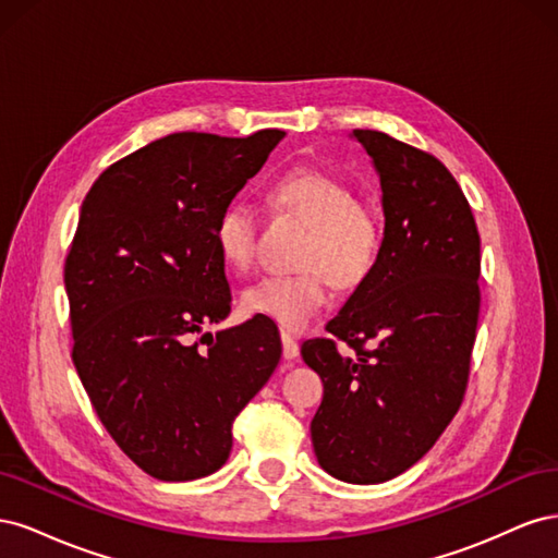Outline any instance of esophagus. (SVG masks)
Returning a JSON list of instances; mask_svg holds the SVG:
<instances>
[{"instance_id":"34e87169","label":"esophagus","mask_w":558,"mask_h":558,"mask_svg":"<svg viewBox=\"0 0 558 558\" xmlns=\"http://www.w3.org/2000/svg\"><path fill=\"white\" fill-rule=\"evenodd\" d=\"M281 347H283V359H286V361L298 359L300 347H298L295 337H293L289 330H281Z\"/></svg>"}]
</instances>
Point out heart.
Segmentation results:
<instances>
[{"instance_id": "obj_1", "label": "heart", "mask_w": 558, "mask_h": 558, "mask_svg": "<svg viewBox=\"0 0 558 558\" xmlns=\"http://www.w3.org/2000/svg\"><path fill=\"white\" fill-rule=\"evenodd\" d=\"M269 199L310 226L298 275H269L242 293V310L275 324L302 330L328 300V279L353 289L367 279L381 251V221L356 191L328 172H286L269 185ZM258 214L244 199H232L214 223L218 256L232 272H246L256 256Z\"/></svg>"}]
</instances>
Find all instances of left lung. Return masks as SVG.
Returning a JSON list of instances; mask_svg holds the SVG:
<instances>
[{
  "label": "left lung",
  "mask_w": 558,
  "mask_h": 558,
  "mask_svg": "<svg viewBox=\"0 0 558 558\" xmlns=\"http://www.w3.org/2000/svg\"><path fill=\"white\" fill-rule=\"evenodd\" d=\"M353 137L379 172L384 242L373 272L328 320L330 337L307 340L302 359L324 381L312 418L320 468L379 484L412 468L461 408L482 256L470 202L440 160L379 130Z\"/></svg>",
  "instance_id": "1"
}]
</instances>
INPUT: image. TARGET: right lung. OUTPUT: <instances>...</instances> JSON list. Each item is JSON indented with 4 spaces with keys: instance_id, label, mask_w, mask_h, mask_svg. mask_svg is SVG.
<instances>
[{
    "instance_id": "1",
    "label": "right lung",
    "mask_w": 558,
    "mask_h": 558,
    "mask_svg": "<svg viewBox=\"0 0 558 558\" xmlns=\"http://www.w3.org/2000/svg\"><path fill=\"white\" fill-rule=\"evenodd\" d=\"M281 137L167 134L109 165L81 205L64 260L72 361L113 442L156 480L221 468L281 359L267 318L197 340L232 307L216 218Z\"/></svg>"
}]
</instances>
